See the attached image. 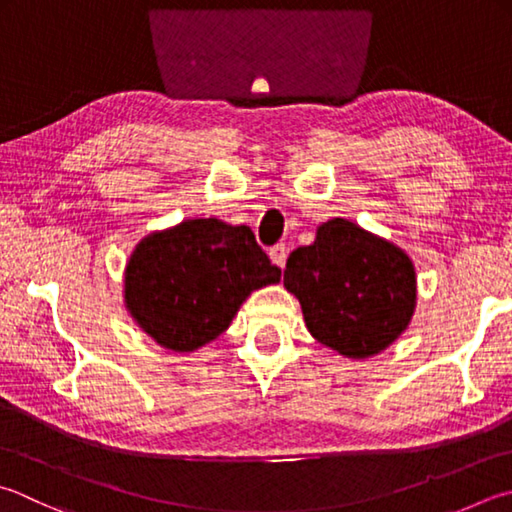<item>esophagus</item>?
Segmentation results:
<instances>
[{"label":"esophagus","mask_w":512,"mask_h":512,"mask_svg":"<svg viewBox=\"0 0 512 512\" xmlns=\"http://www.w3.org/2000/svg\"><path fill=\"white\" fill-rule=\"evenodd\" d=\"M269 258H272V263L276 267H285L287 263V247L285 245H274L272 249H269Z\"/></svg>","instance_id":"34e87169"}]
</instances>
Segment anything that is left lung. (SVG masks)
<instances>
[{
    "instance_id": "obj_1",
    "label": "left lung",
    "mask_w": 512,
    "mask_h": 512,
    "mask_svg": "<svg viewBox=\"0 0 512 512\" xmlns=\"http://www.w3.org/2000/svg\"><path fill=\"white\" fill-rule=\"evenodd\" d=\"M283 285L301 303L314 339L347 359L390 347L417 307L410 256L345 218L318 225L314 243L289 254Z\"/></svg>"
}]
</instances>
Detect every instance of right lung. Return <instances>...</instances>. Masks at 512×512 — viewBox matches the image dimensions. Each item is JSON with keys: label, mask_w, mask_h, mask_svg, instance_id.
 Wrapping results in <instances>:
<instances>
[{"label": "right lung", "mask_w": 512, "mask_h": 512, "mask_svg": "<svg viewBox=\"0 0 512 512\" xmlns=\"http://www.w3.org/2000/svg\"><path fill=\"white\" fill-rule=\"evenodd\" d=\"M281 269L247 225L187 218L151 231L124 267V305L140 330L165 350L185 354L218 339L240 305Z\"/></svg>", "instance_id": "add662e5"}]
</instances>
